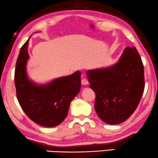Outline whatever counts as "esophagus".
Masks as SVG:
<instances>
[{"mask_svg": "<svg viewBox=\"0 0 158 158\" xmlns=\"http://www.w3.org/2000/svg\"><path fill=\"white\" fill-rule=\"evenodd\" d=\"M81 84H82V85H88V84H89L88 80L85 79V78L81 79Z\"/></svg>", "mask_w": 158, "mask_h": 158, "instance_id": "1", "label": "esophagus"}]
</instances>
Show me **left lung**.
<instances>
[{"label": "left lung", "instance_id": "left-lung-1", "mask_svg": "<svg viewBox=\"0 0 158 158\" xmlns=\"http://www.w3.org/2000/svg\"><path fill=\"white\" fill-rule=\"evenodd\" d=\"M86 76L96 94L95 111L102 121L117 124L132 114L145 88L144 66L135 46L124 48L117 63L86 71Z\"/></svg>", "mask_w": 158, "mask_h": 158}]
</instances>
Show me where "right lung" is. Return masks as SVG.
Segmentation results:
<instances>
[{
	"instance_id": "obj_1",
	"label": "right lung",
	"mask_w": 158,
	"mask_h": 158,
	"mask_svg": "<svg viewBox=\"0 0 158 158\" xmlns=\"http://www.w3.org/2000/svg\"><path fill=\"white\" fill-rule=\"evenodd\" d=\"M30 38L21 47L16 61L14 78L18 100L34 123L46 127H56L67 116L71 102L79 92L81 72L77 71L44 84L31 81L26 71Z\"/></svg>"
}]
</instances>
